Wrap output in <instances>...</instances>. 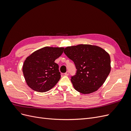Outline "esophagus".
<instances>
[{
    "mask_svg": "<svg viewBox=\"0 0 131 131\" xmlns=\"http://www.w3.org/2000/svg\"><path fill=\"white\" fill-rule=\"evenodd\" d=\"M64 75H66V76H68V75H69V72H68V71H67L66 73H65Z\"/></svg>",
    "mask_w": 131,
    "mask_h": 131,
    "instance_id": "1",
    "label": "esophagus"
}]
</instances>
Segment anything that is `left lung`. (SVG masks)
Masks as SVG:
<instances>
[{
	"label": "left lung",
	"mask_w": 131,
	"mask_h": 131,
	"mask_svg": "<svg viewBox=\"0 0 131 131\" xmlns=\"http://www.w3.org/2000/svg\"><path fill=\"white\" fill-rule=\"evenodd\" d=\"M64 53L77 69L72 77L74 89L83 94L95 92L106 80L111 70L109 53L101 47L88 44L68 46Z\"/></svg>",
	"instance_id": "obj_1"
}]
</instances>
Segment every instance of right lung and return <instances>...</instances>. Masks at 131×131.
<instances>
[{"label":"right lung","mask_w":131,"mask_h":131,"mask_svg":"<svg viewBox=\"0 0 131 131\" xmlns=\"http://www.w3.org/2000/svg\"><path fill=\"white\" fill-rule=\"evenodd\" d=\"M64 47H44L27 57L22 71L30 88L39 92L48 91L61 78L59 66L54 61L63 52Z\"/></svg>","instance_id":"right-lung-1"}]
</instances>
